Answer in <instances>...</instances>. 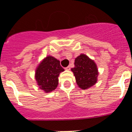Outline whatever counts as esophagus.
<instances>
[{"label": "esophagus", "instance_id": "obj_1", "mask_svg": "<svg viewBox=\"0 0 132 132\" xmlns=\"http://www.w3.org/2000/svg\"><path fill=\"white\" fill-rule=\"evenodd\" d=\"M65 69L66 70H70L71 69V66H70V65H69L68 67H65Z\"/></svg>", "mask_w": 132, "mask_h": 132}]
</instances>
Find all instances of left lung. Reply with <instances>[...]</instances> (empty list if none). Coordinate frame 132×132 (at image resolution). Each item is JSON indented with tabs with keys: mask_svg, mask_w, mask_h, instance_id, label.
Instances as JSON below:
<instances>
[{
	"mask_svg": "<svg viewBox=\"0 0 132 132\" xmlns=\"http://www.w3.org/2000/svg\"><path fill=\"white\" fill-rule=\"evenodd\" d=\"M75 67L71 69L77 84L82 89L92 87L97 81L98 69L94 61L86 55L81 54L75 60Z\"/></svg>",
	"mask_w": 132,
	"mask_h": 132,
	"instance_id": "8db88e82",
	"label": "left lung"
}]
</instances>
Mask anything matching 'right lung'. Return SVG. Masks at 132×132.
<instances>
[{
    "label": "right lung",
    "mask_w": 132,
    "mask_h": 132,
    "mask_svg": "<svg viewBox=\"0 0 132 132\" xmlns=\"http://www.w3.org/2000/svg\"><path fill=\"white\" fill-rule=\"evenodd\" d=\"M63 71L59 60L52 56H47L36 71L35 77L39 88L45 93L54 90L58 85L59 73Z\"/></svg>",
    "instance_id": "1"
}]
</instances>
